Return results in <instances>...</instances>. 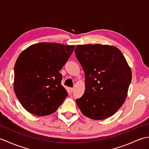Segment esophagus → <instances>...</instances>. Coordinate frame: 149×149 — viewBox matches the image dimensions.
Wrapping results in <instances>:
<instances>
[{
	"mask_svg": "<svg viewBox=\"0 0 149 149\" xmlns=\"http://www.w3.org/2000/svg\"><path fill=\"white\" fill-rule=\"evenodd\" d=\"M74 88H69V91H70V93H72L73 91H74Z\"/></svg>",
	"mask_w": 149,
	"mask_h": 149,
	"instance_id": "esophagus-1",
	"label": "esophagus"
}]
</instances>
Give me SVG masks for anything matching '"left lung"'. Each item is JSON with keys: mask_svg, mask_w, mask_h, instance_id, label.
Here are the masks:
<instances>
[{"mask_svg": "<svg viewBox=\"0 0 149 149\" xmlns=\"http://www.w3.org/2000/svg\"><path fill=\"white\" fill-rule=\"evenodd\" d=\"M75 55L85 74L84 93L76 100L84 115L100 120L113 115L125 102L131 82L130 66L115 46L78 45Z\"/></svg>", "mask_w": 149, "mask_h": 149, "instance_id": "8db88e82", "label": "left lung"}]
</instances>
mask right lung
<instances>
[{"label":"right lung","mask_w":149,"mask_h":149,"mask_svg":"<svg viewBox=\"0 0 149 149\" xmlns=\"http://www.w3.org/2000/svg\"><path fill=\"white\" fill-rule=\"evenodd\" d=\"M74 47L42 42L29 46L19 55L15 65L13 89L28 112L46 116L61 105L68 93L61 84L59 71Z\"/></svg>","instance_id":"right-lung-1"}]
</instances>
